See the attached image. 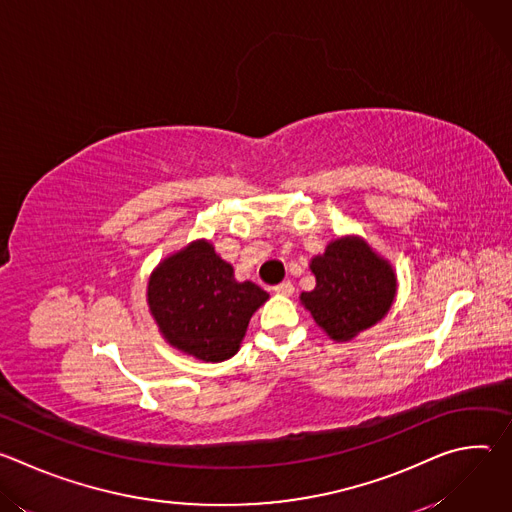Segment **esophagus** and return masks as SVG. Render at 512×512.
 I'll return each instance as SVG.
<instances>
[{"label":"esophagus","mask_w":512,"mask_h":512,"mask_svg":"<svg viewBox=\"0 0 512 512\" xmlns=\"http://www.w3.org/2000/svg\"><path fill=\"white\" fill-rule=\"evenodd\" d=\"M273 291H275L277 296H291V294H294V283H291V281H281V283L273 285Z\"/></svg>","instance_id":"esophagus-1"}]
</instances>
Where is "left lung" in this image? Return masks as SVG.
<instances>
[{
	"mask_svg": "<svg viewBox=\"0 0 512 512\" xmlns=\"http://www.w3.org/2000/svg\"><path fill=\"white\" fill-rule=\"evenodd\" d=\"M316 287L304 291L302 304L334 340H352L377 324L391 308L397 291L393 267L356 237L332 241L312 259Z\"/></svg>",
	"mask_w": 512,
	"mask_h": 512,
	"instance_id": "left-lung-1",
	"label": "left lung"
}]
</instances>
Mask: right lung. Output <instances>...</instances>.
<instances>
[{
  "label": "right lung",
  "mask_w": 512,
  "mask_h": 512,
  "mask_svg": "<svg viewBox=\"0 0 512 512\" xmlns=\"http://www.w3.org/2000/svg\"><path fill=\"white\" fill-rule=\"evenodd\" d=\"M267 298L253 281H237L233 267L206 241L160 263L148 285V304L166 340L206 362L239 350L251 316Z\"/></svg>",
  "instance_id": "add662e5"
}]
</instances>
